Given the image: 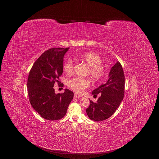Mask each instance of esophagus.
I'll return each mask as SVG.
<instances>
[{"instance_id":"34e87169","label":"esophagus","mask_w":159,"mask_h":159,"mask_svg":"<svg viewBox=\"0 0 159 159\" xmlns=\"http://www.w3.org/2000/svg\"><path fill=\"white\" fill-rule=\"evenodd\" d=\"M80 96L79 95H78L77 94H76V93L74 94V98H80Z\"/></svg>"}]
</instances>
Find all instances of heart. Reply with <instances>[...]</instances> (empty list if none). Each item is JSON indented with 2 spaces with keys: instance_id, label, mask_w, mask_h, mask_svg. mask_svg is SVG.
<instances>
[{
  "instance_id": "1",
  "label": "heart",
  "mask_w": 159,
  "mask_h": 159,
  "mask_svg": "<svg viewBox=\"0 0 159 159\" xmlns=\"http://www.w3.org/2000/svg\"><path fill=\"white\" fill-rule=\"evenodd\" d=\"M89 66L87 74L94 81L102 80L106 75V70L102 65V60L100 56L96 53L87 52L80 57ZM63 70L67 75H71L74 70V63L72 59H68L63 65ZM67 85L78 94H82L84 90L90 85V80L87 78L75 77L67 82Z\"/></svg>"
}]
</instances>
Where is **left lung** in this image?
<instances>
[{
  "label": "left lung",
  "mask_w": 159,
  "mask_h": 159,
  "mask_svg": "<svg viewBox=\"0 0 159 159\" xmlns=\"http://www.w3.org/2000/svg\"><path fill=\"white\" fill-rule=\"evenodd\" d=\"M125 74L121 63L118 61L110 70L108 80L92 92L101 94L97 102L90 100L86 109L88 117L95 121H101L111 117L119 107L125 94Z\"/></svg>",
  "instance_id": "1"
}]
</instances>
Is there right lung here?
<instances>
[{"label": "right lung", "instance_id": "right-lung-1", "mask_svg": "<svg viewBox=\"0 0 159 159\" xmlns=\"http://www.w3.org/2000/svg\"><path fill=\"white\" fill-rule=\"evenodd\" d=\"M69 48H52L44 52L34 63L28 79L30 102L44 119L50 121L63 118L74 98L66 89L63 93H55L54 84L60 83L63 73V57ZM59 86H63L61 83Z\"/></svg>", "mask_w": 159, "mask_h": 159}]
</instances>
